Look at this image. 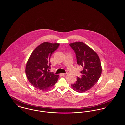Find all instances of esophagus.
I'll list each match as a JSON object with an SVG mask.
<instances>
[{
    "label": "esophagus",
    "instance_id": "1",
    "mask_svg": "<svg viewBox=\"0 0 125 125\" xmlns=\"http://www.w3.org/2000/svg\"><path fill=\"white\" fill-rule=\"evenodd\" d=\"M68 74V73H61V75H62V76H66Z\"/></svg>",
    "mask_w": 125,
    "mask_h": 125
}]
</instances>
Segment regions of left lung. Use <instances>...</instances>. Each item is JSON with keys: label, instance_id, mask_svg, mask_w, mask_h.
<instances>
[{"label": "left lung", "instance_id": "left-lung-1", "mask_svg": "<svg viewBox=\"0 0 125 125\" xmlns=\"http://www.w3.org/2000/svg\"><path fill=\"white\" fill-rule=\"evenodd\" d=\"M76 54L77 63L83 67L81 77H77L72 89L78 92H83L92 88L97 83L102 73V66L98 54L85 43L77 42L69 44Z\"/></svg>", "mask_w": 125, "mask_h": 125}]
</instances>
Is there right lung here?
<instances>
[{
	"instance_id": "1",
	"label": "right lung",
	"mask_w": 125,
	"mask_h": 125,
	"mask_svg": "<svg viewBox=\"0 0 125 125\" xmlns=\"http://www.w3.org/2000/svg\"><path fill=\"white\" fill-rule=\"evenodd\" d=\"M59 46V43L44 42L31 54L26 63L25 73L30 83L36 89L47 91L57 82L59 75L48 70L51 68V57Z\"/></svg>"
}]
</instances>
